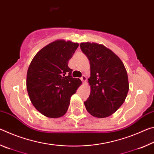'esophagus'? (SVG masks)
I'll use <instances>...</instances> for the list:
<instances>
[{
	"label": "esophagus",
	"instance_id": "esophagus-1",
	"mask_svg": "<svg viewBox=\"0 0 154 154\" xmlns=\"http://www.w3.org/2000/svg\"><path fill=\"white\" fill-rule=\"evenodd\" d=\"M81 79H82V81L83 83H85V82H86V81H87V77L83 75V76H82V77L81 78Z\"/></svg>",
	"mask_w": 154,
	"mask_h": 154
}]
</instances>
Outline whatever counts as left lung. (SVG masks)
Wrapping results in <instances>:
<instances>
[{
	"label": "left lung",
	"mask_w": 154,
	"mask_h": 154,
	"mask_svg": "<svg viewBox=\"0 0 154 154\" xmlns=\"http://www.w3.org/2000/svg\"><path fill=\"white\" fill-rule=\"evenodd\" d=\"M80 48L90 64L91 91L84 102L85 109L95 118H106L126 98L129 90L126 69L121 59L102 44L81 43Z\"/></svg>",
	"instance_id": "1"
}]
</instances>
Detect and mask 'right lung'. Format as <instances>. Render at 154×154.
I'll list each match as a JSON object with an SVG mask.
<instances>
[{"label":"right lung","instance_id":"right-lung-1","mask_svg":"<svg viewBox=\"0 0 154 154\" xmlns=\"http://www.w3.org/2000/svg\"><path fill=\"white\" fill-rule=\"evenodd\" d=\"M79 44L56 40L44 47L28 69L26 88L31 103L38 112L50 118L63 116L72 94L82 84L72 78L68 66Z\"/></svg>","mask_w":154,"mask_h":154}]
</instances>
